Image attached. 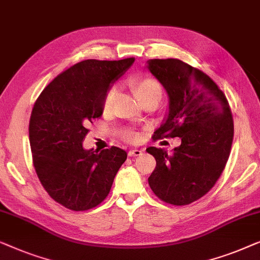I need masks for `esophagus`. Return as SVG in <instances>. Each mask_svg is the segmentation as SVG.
Wrapping results in <instances>:
<instances>
[{
    "label": "esophagus",
    "mask_w": 260,
    "mask_h": 260,
    "mask_svg": "<svg viewBox=\"0 0 260 260\" xmlns=\"http://www.w3.org/2000/svg\"><path fill=\"white\" fill-rule=\"evenodd\" d=\"M142 153L141 149H129L128 151V156H139Z\"/></svg>",
    "instance_id": "esophagus-1"
}]
</instances>
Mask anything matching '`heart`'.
I'll return each mask as SVG.
<instances>
[{"mask_svg": "<svg viewBox=\"0 0 260 260\" xmlns=\"http://www.w3.org/2000/svg\"><path fill=\"white\" fill-rule=\"evenodd\" d=\"M129 86L133 93L142 105L145 102L154 98H161V87L155 79L149 78V76H140L129 80ZM118 96V89L115 87H111L106 92L104 100H102V112L109 113L114 106L115 99ZM121 137L125 141L131 144H137L142 139V134L133 129H126L121 133Z\"/></svg>", "mask_w": 260, "mask_h": 260, "instance_id": "heart-1", "label": "heart"}]
</instances>
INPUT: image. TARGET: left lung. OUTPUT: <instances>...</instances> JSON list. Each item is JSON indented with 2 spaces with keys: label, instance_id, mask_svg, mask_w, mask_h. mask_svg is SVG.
Wrapping results in <instances>:
<instances>
[{
  "label": "left lung",
  "instance_id": "left-lung-1",
  "mask_svg": "<svg viewBox=\"0 0 260 260\" xmlns=\"http://www.w3.org/2000/svg\"><path fill=\"white\" fill-rule=\"evenodd\" d=\"M148 69L165 87L170 109L153 140L180 138L170 155L148 147L156 160L148 178L160 200L182 206L202 198L215 185L228 162L233 141V118L228 99L210 76L178 58H154Z\"/></svg>",
  "mask_w": 260,
  "mask_h": 260
}]
</instances>
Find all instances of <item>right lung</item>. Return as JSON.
I'll return each instance as SVG.
<instances>
[{
  "mask_svg": "<svg viewBox=\"0 0 260 260\" xmlns=\"http://www.w3.org/2000/svg\"><path fill=\"white\" fill-rule=\"evenodd\" d=\"M135 58L85 60L58 74L40 94L29 121L32 164L50 198L72 211H87L108 196L127 159L112 146L99 152L82 147L89 122L102 115L109 85Z\"/></svg>",
  "mask_w": 260,
  "mask_h": 260,
  "instance_id": "add662e5",
  "label": "right lung"
}]
</instances>
